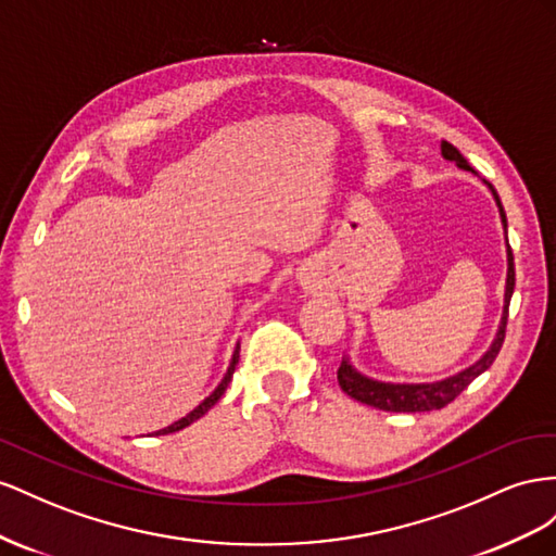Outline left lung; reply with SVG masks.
Wrapping results in <instances>:
<instances>
[{
	"mask_svg": "<svg viewBox=\"0 0 556 556\" xmlns=\"http://www.w3.org/2000/svg\"><path fill=\"white\" fill-rule=\"evenodd\" d=\"M442 157L445 161L456 163V167L468 169L475 174V169L468 165L466 157L458 153L456 147H452L450 141H442L440 144ZM489 186L491 193H494V200L498 204V212H501V220H503V228H505V240H507V218L503 212V204L498 200V193L494 190L489 181H484ZM515 291V258H513V249L507 247V279H505V305H503V316H501V326L494 342L484 352V356L472 363L470 368L456 372L447 379H440V382H426V384H393V382H377L372 377L361 375L349 358H342L340 368H338V382L342 387V391L346 395H352L354 401L363 403V405H370L377 409H384V412H431V409H440L450 405L458 393H462L475 377L482 375L491 363L496 361L503 340H505V326H507V307H510V298Z\"/></svg>",
	"mask_w": 556,
	"mask_h": 556,
	"instance_id": "8db88e82",
	"label": "left lung"
}]
</instances>
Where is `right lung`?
Segmentation results:
<instances>
[{
  "label": "right lung",
  "mask_w": 556,
  "mask_h": 556,
  "mask_svg": "<svg viewBox=\"0 0 556 556\" xmlns=\"http://www.w3.org/2000/svg\"><path fill=\"white\" fill-rule=\"evenodd\" d=\"M237 361H240V344L235 346V354H232V361H230V368H228V372H226V377L220 379V384L207 395V399H204L195 409H190L186 417H181L179 421H174L172 426H167V428H161V431H155V435H167V433H177V431H181V428H186V426H190L193 421H198L202 415H207V412L218 403V399L220 395L226 393V389H228V384H230V379H232V372H235V366H237Z\"/></svg>",
  "instance_id": "1"
}]
</instances>
